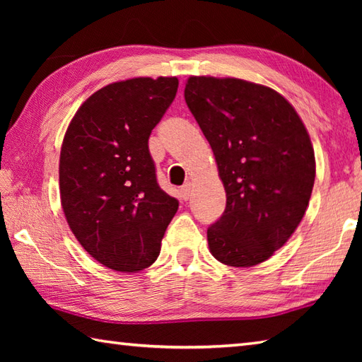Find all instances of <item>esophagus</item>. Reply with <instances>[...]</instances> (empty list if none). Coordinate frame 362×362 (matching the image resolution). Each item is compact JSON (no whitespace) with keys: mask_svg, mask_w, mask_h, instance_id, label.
Segmentation results:
<instances>
[{"mask_svg":"<svg viewBox=\"0 0 362 362\" xmlns=\"http://www.w3.org/2000/svg\"><path fill=\"white\" fill-rule=\"evenodd\" d=\"M191 193H193V187H191V183H185V185L180 188V196L183 197V201H188L191 197Z\"/></svg>","mask_w":362,"mask_h":362,"instance_id":"esophagus-1","label":"esophagus"}]
</instances>
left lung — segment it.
Listing matches in <instances>:
<instances>
[{
	"instance_id": "left-lung-1",
	"label": "left lung",
	"mask_w": 362,
	"mask_h": 362,
	"mask_svg": "<svg viewBox=\"0 0 362 362\" xmlns=\"http://www.w3.org/2000/svg\"><path fill=\"white\" fill-rule=\"evenodd\" d=\"M185 101L227 196L206 230L211 255L233 267L263 263L296 232L310 202L316 160L306 127L280 93L243 79L191 76Z\"/></svg>"
}]
</instances>
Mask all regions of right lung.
Here are the masks:
<instances>
[{
  "mask_svg": "<svg viewBox=\"0 0 362 362\" xmlns=\"http://www.w3.org/2000/svg\"><path fill=\"white\" fill-rule=\"evenodd\" d=\"M177 87V78L109 83L79 107L64 136L59 185L66 222L82 247L113 271L149 267L179 209L158 187L148 146Z\"/></svg>",
  "mask_w": 362,
  "mask_h": 362,
  "instance_id": "obj_1",
  "label": "right lung"
}]
</instances>
